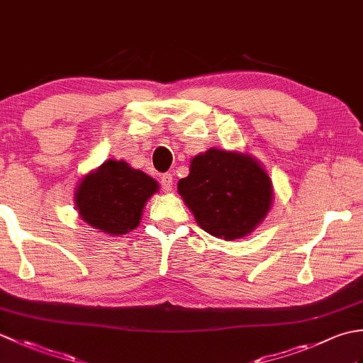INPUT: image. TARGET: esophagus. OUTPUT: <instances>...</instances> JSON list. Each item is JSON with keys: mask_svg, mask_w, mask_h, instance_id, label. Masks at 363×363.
<instances>
[{"mask_svg": "<svg viewBox=\"0 0 363 363\" xmlns=\"http://www.w3.org/2000/svg\"><path fill=\"white\" fill-rule=\"evenodd\" d=\"M160 186H162V190L167 191V194H168V191H172V189H173V174H169V173L162 174Z\"/></svg>", "mask_w": 363, "mask_h": 363, "instance_id": "1", "label": "esophagus"}]
</instances>
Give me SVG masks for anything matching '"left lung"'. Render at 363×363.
Masks as SVG:
<instances>
[{
  "mask_svg": "<svg viewBox=\"0 0 363 363\" xmlns=\"http://www.w3.org/2000/svg\"><path fill=\"white\" fill-rule=\"evenodd\" d=\"M177 191L206 233L237 240L256 229L272 209V179L250 154L211 148L190 162Z\"/></svg>",
  "mask_w": 363,
  "mask_h": 363,
  "instance_id": "left-lung-1",
  "label": "left lung"
}]
</instances>
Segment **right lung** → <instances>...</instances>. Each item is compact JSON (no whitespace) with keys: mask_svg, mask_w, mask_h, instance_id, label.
Here are the masks:
<instances>
[{"mask_svg":"<svg viewBox=\"0 0 363 363\" xmlns=\"http://www.w3.org/2000/svg\"><path fill=\"white\" fill-rule=\"evenodd\" d=\"M159 190L151 176L125 160H106L81 179L74 194L79 217L99 233L128 234L138 226L146 201Z\"/></svg>","mask_w":363,"mask_h":363,"instance_id":"right-lung-1","label":"right lung"}]
</instances>
